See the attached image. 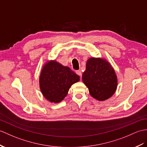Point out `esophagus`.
<instances>
[{"mask_svg": "<svg viewBox=\"0 0 147 147\" xmlns=\"http://www.w3.org/2000/svg\"><path fill=\"white\" fill-rule=\"evenodd\" d=\"M76 73L78 75V76H80V79H81V76H82V73L80 70H78L76 71Z\"/></svg>", "mask_w": 147, "mask_h": 147, "instance_id": "34e87169", "label": "esophagus"}]
</instances>
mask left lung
<instances>
[{
  "instance_id": "8db88e82",
  "label": "left lung",
  "mask_w": 147,
  "mask_h": 147,
  "mask_svg": "<svg viewBox=\"0 0 147 147\" xmlns=\"http://www.w3.org/2000/svg\"><path fill=\"white\" fill-rule=\"evenodd\" d=\"M82 80L91 96L98 101L108 100L117 88L115 71L110 63L103 58L91 57L87 61Z\"/></svg>"
}]
</instances>
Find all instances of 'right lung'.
<instances>
[{"label": "right lung", "instance_id": "right-lung-1", "mask_svg": "<svg viewBox=\"0 0 147 147\" xmlns=\"http://www.w3.org/2000/svg\"><path fill=\"white\" fill-rule=\"evenodd\" d=\"M79 81L80 76L69 67L53 60L43 66L39 76V87L47 100L58 103L67 96L72 84Z\"/></svg>", "mask_w": 147, "mask_h": 147}]
</instances>
